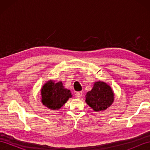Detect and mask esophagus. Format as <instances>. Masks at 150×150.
I'll return each instance as SVG.
<instances>
[{
  "label": "esophagus",
  "mask_w": 150,
  "mask_h": 150,
  "mask_svg": "<svg viewBox=\"0 0 150 150\" xmlns=\"http://www.w3.org/2000/svg\"><path fill=\"white\" fill-rule=\"evenodd\" d=\"M82 95V91H78L77 93H75V97L78 98H80Z\"/></svg>",
  "instance_id": "obj_1"
}]
</instances>
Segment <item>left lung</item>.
Listing matches in <instances>:
<instances>
[{
    "label": "left lung",
    "mask_w": 150,
    "mask_h": 150,
    "mask_svg": "<svg viewBox=\"0 0 150 150\" xmlns=\"http://www.w3.org/2000/svg\"><path fill=\"white\" fill-rule=\"evenodd\" d=\"M86 103L93 111H103L114 101V92L110 85L103 81L95 82L93 88L86 95Z\"/></svg>",
    "instance_id": "left-lung-1"
}]
</instances>
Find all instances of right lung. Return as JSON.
<instances>
[{"instance_id":"1","label":"right lung","mask_w":150,"mask_h":150,"mask_svg":"<svg viewBox=\"0 0 150 150\" xmlns=\"http://www.w3.org/2000/svg\"><path fill=\"white\" fill-rule=\"evenodd\" d=\"M40 98L42 104L52 110L61 108L72 95L69 90L64 88L62 82L48 81L40 90Z\"/></svg>"}]
</instances>
